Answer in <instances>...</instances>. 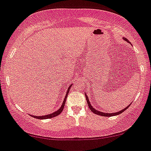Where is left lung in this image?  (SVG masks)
<instances>
[{"label":"left lung","instance_id":"1","mask_svg":"<svg viewBox=\"0 0 151 151\" xmlns=\"http://www.w3.org/2000/svg\"><path fill=\"white\" fill-rule=\"evenodd\" d=\"M124 40H126L127 42H129V40H128L127 39V38H124ZM85 97H86V100H87V103H88V106H89V108H90V110H91V111L92 112H93V113L94 114H97V115H100V116H116V115H119V114H122V113H123L124 111L125 110H127V109H128V108L129 107V106H130V104H129V106H127L126 108H125V109H124L123 110H122V111H119V112H116V113H111V114H107V113H103V112H101V111H97L96 109H94V108H93V106H91V105H90V101H89V99H88V96H86V94H85Z\"/></svg>","mask_w":151,"mask_h":151}]
</instances>
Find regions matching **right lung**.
<instances>
[{
    "label": "right lung",
    "instance_id": "add662e5",
    "mask_svg": "<svg viewBox=\"0 0 151 151\" xmlns=\"http://www.w3.org/2000/svg\"><path fill=\"white\" fill-rule=\"evenodd\" d=\"M71 87V85L69 86V88H68V90H67V93H66V96H65V98L64 100H63V102L62 104V106H61V108H60L59 109H58L57 111L54 112V113H52L50 114H47V115H45V116H32V117H34V118H36V119H50V118H53V117L59 115L62 112L63 109V107H64V105H65V103H66V98H67V96H68V93H69V90H70Z\"/></svg>",
    "mask_w": 151,
    "mask_h": 151
}]
</instances>
